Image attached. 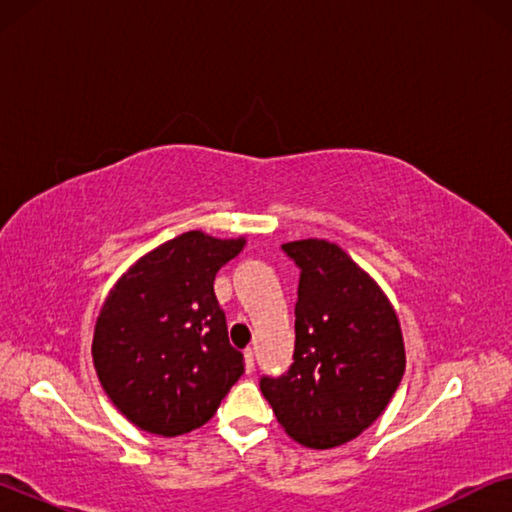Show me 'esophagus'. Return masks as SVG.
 <instances>
[{
	"instance_id": "1",
	"label": "esophagus",
	"mask_w": 512,
	"mask_h": 512,
	"mask_svg": "<svg viewBox=\"0 0 512 512\" xmlns=\"http://www.w3.org/2000/svg\"><path fill=\"white\" fill-rule=\"evenodd\" d=\"M244 361H246V370L253 372L255 370V350L253 348L244 350Z\"/></svg>"
}]
</instances>
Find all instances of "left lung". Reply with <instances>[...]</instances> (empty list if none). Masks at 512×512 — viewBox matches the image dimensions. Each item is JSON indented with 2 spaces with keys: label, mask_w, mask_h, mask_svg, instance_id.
Wrapping results in <instances>:
<instances>
[{
  "label": "left lung",
  "mask_w": 512,
  "mask_h": 512,
  "mask_svg": "<svg viewBox=\"0 0 512 512\" xmlns=\"http://www.w3.org/2000/svg\"><path fill=\"white\" fill-rule=\"evenodd\" d=\"M282 250L300 268L296 350L287 375L262 377L259 388L296 443L332 449L368 429L400 386V318L341 246L300 239Z\"/></svg>",
  "instance_id": "left-lung-1"
}]
</instances>
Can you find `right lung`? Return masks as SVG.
<instances>
[{
	"mask_svg": "<svg viewBox=\"0 0 512 512\" xmlns=\"http://www.w3.org/2000/svg\"><path fill=\"white\" fill-rule=\"evenodd\" d=\"M246 239L185 232L137 259L110 289L92 361L110 402L142 431L183 436L212 418L244 375L214 277Z\"/></svg>",
	"mask_w": 512,
	"mask_h": 512,
	"instance_id": "1",
	"label": "right lung"
}]
</instances>
